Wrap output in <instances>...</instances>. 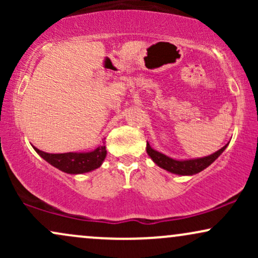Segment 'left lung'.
Listing matches in <instances>:
<instances>
[{"label":"left lung","instance_id":"8db88e82","mask_svg":"<svg viewBox=\"0 0 258 258\" xmlns=\"http://www.w3.org/2000/svg\"><path fill=\"white\" fill-rule=\"evenodd\" d=\"M228 146V144H227ZM227 146L221 148L220 150L211 154L209 156H204V158L198 159H189V160H176L170 158V156L165 155V154L158 152V150L153 149L150 144L147 142V153L148 155L152 158V160L158 165L159 167L164 168V170L168 171V172L174 174H180V176H193L205 170L209 167L212 162L215 161L222 153L224 152Z\"/></svg>","mask_w":258,"mask_h":258}]
</instances>
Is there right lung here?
I'll return each mask as SVG.
<instances>
[{
    "mask_svg": "<svg viewBox=\"0 0 258 258\" xmlns=\"http://www.w3.org/2000/svg\"><path fill=\"white\" fill-rule=\"evenodd\" d=\"M41 158L46 160L52 166L69 174H80L91 172L100 167L106 156V149L103 142V146L97 147L92 152L86 153H64V154H49L35 148Z\"/></svg>",
    "mask_w": 258,
    "mask_h": 258,
    "instance_id": "obj_1",
    "label": "right lung"
}]
</instances>
